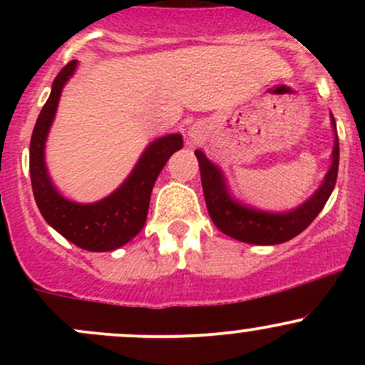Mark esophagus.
<instances>
[{"mask_svg":"<svg viewBox=\"0 0 365 365\" xmlns=\"http://www.w3.org/2000/svg\"><path fill=\"white\" fill-rule=\"evenodd\" d=\"M189 138L192 139L194 143H200L201 141V138H203V135H201V128L197 127V125H196V127L190 128V130H189Z\"/></svg>","mask_w":365,"mask_h":365,"instance_id":"34e87169","label":"esophagus"}]
</instances>
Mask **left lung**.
<instances>
[{
  "label": "left lung",
  "mask_w": 365,
  "mask_h": 365,
  "mask_svg": "<svg viewBox=\"0 0 365 365\" xmlns=\"http://www.w3.org/2000/svg\"><path fill=\"white\" fill-rule=\"evenodd\" d=\"M330 118H332V127L336 128V120L332 114ZM194 153L200 162L201 183H203L210 219L227 237L254 245H277L300 235L318 217V213L329 201L330 194L336 187L337 169H339V139H337L336 132L332 164H330L329 173L325 175L319 189L295 210L274 213L251 208V206L235 200L227 189L222 171L213 162L206 159L201 150H196Z\"/></svg>",
  "instance_id": "obj_1"
}]
</instances>
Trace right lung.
Segmentation results:
<instances>
[{"label":"right lung","mask_w":365,"mask_h":365,"mask_svg":"<svg viewBox=\"0 0 365 365\" xmlns=\"http://www.w3.org/2000/svg\"><path fill=\"white\" fill-rule=\"evenodd\" d=\"M77 61H70L54 79L51 95L38 114L29 143V175L36 206L49 226L77 247L91 252L114 251L143 230L148 215L155 180L169 157L183 146L180 134L155 139L143 152L128 178L97 203H73L58 192L46 168V139L56 114L61 90L73 76Z\"/></svg>","instance_id":"add662e5"}]
</instances>
